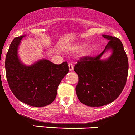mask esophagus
Masks as SVG:
<instances>
[{"label": "esophagus", "mask_w": 135, "mask_h": 135, "mask_svg": "<svg viewBox=\"0 0 135 135\" xmlns=\"http://www.w3.org/2000/svg\"><path fill=\"white\" fill-rule=\"evenodd\" d=\"M68 67H69V71H72L73 69V65L71 63L69 64V65H68Z\"/></svg>", "instance_id": "obj_1"}]
</instances>
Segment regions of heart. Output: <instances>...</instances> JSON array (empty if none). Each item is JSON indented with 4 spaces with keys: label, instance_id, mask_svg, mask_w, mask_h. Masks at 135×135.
Listing matches in <instances>:
<instances>
[{
    "label": "heart",
    "instance_id": "obj_1",
    "mask_svg": "<svg viewBox=\"0 0 135 135\" xmlns=\"http://www.w3.org/2000/svg\"><path fill=\"white\" fill-rule=\"evenodd\" d=\"M85 46H86V44L85 43H80V44H78V45H77V46L75 47L76 49H83L84 47H85ZM92 52V48H89V49H87V50L85 51V56H89V54H91Z\"/></svg>",
    "mask_w": 135,
    "mask_h": 135
}]
</instances>
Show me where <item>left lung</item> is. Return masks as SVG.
<instances>
[{"instance_id":"1","label":"left lung","mask_w":135,"mask_h":135,"mask_svg":"<svg viewBox=\"0 0 135 135\" xmlns=\"http://www.w3.org/2000/svg\"><path fill=\"white\" fill-rule=\"evenodd\" d=\"M108 41L104 50L96 57L81 58L75 66L79 77L75 90L80 102L92 107L108 104L119 96L127 81L129 63L123 45L119 38L102 35ZM108 50L112 54L103 60Z\"/></svg>"}]
</instances>
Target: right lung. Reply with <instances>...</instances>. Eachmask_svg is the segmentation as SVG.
I'll use <instances>...</instances> for the list:
<instances>
[{
    "label": "right lung",
    "mask_w": 135,
    "mask_h": 135,
    "mask_svg": "<svg viewBox=\"0 0 135 135\" xmlns=\"http://www.w3.org/2000/svg\"><path fill=\"white\" fill-rule=\"evenodd\" d=\"M25 35L16 37L10 44L5 60L9 86L21 102L35 107H43L56 98L58 85L69 71L68 63L54 64L46 59L27 66L20 60L18 47Z\"/></svg>",
    "instance_id": "right-lung-1"
}]
</instances>
